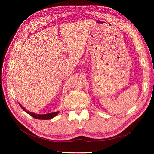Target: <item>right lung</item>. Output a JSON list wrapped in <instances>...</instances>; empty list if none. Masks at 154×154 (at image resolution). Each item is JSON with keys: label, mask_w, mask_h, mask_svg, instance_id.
Here are the masks:
<instances>
[{"label": "right lung", "mask_w": 154, "mask_h": 154, "mask_svg": "<svg viewBox=\"0 0 154 154\" xmlns=\"http://www.w3.org/2000/svg\"><path fill=\"white\" fill-rule=\"evenodd\" d=\"M19 105L21 106V108L23 109V110L25 111L26 112H27L30 116H31L32 117H33L35 119H52L53 118L55 117L58 113L59 111L55 112H51V113H48V114H35L33 112H31L27 110L24 106H23L20 103H19Z\"/></svg>", "instance_id": "obj_1"}]
</instances>
